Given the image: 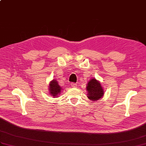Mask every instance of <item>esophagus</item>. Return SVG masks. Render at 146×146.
<instances>
[{"instance_id":"1","label":"esophagus","mask_w":146,"mask_h":146,"mask_svg":"<svg viewBox=\"0 0 146 146\" xmlns=\"http://www.w3.org/2000/svg\"><path fill=\"white\" fill-rule=\"evenodd\" d=\"M77 84L76 83H71V86L72 87H77Z\"/></svg>"}]
</instances>
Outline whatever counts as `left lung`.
I'll list each match as a JSON object with an SVG mask.
<instances>
[{
    "instance_id": "obj_1",
    "label": "left lung",
    "mask_w": 146,
    "mask_h": 146,
    "mask_svg": "<svg viewBox=\"0 0 146 146\" xmlns=\"http://www.w3.org/2000/svg\"><path fill=\"white\" fill-rule=\"evenodd\" d=\"M87 97L92 101H96L100 99L104 95V90L101 84L96 79H91L87 85Z\"/></svg>"
}]
</instances>
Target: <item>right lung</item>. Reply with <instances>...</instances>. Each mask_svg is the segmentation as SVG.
Here are the masks:
<instances>
[{
    "label": "right lung",
    "mask_w": 146,
    "mask_h": 146,
    "mask_svg": "<svg viewBox=\"0 0 146 146\" xmlns=\"http://www.w3.org/2000/svg\"><path fill=\"white\" fill-rule=\"evenodd\" d=\"M62 88L59 86L58 82L56 80H52L50 82L49 85V90L50 94L53 97H57L58 95L61 93Z\"/></svg>",
    "instance_id": "1"
}]
</instances>
